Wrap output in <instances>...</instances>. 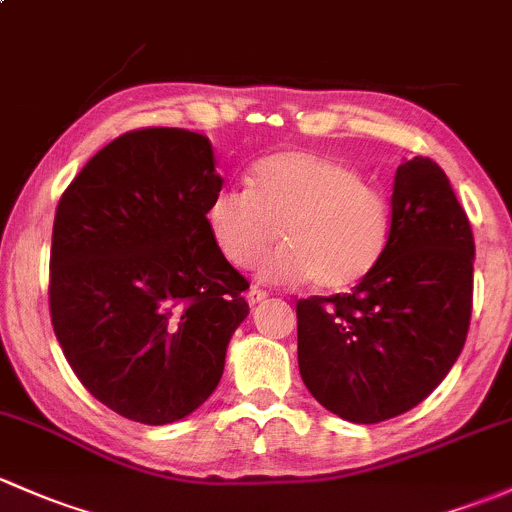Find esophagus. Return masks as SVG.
<instances>
[{"mask_svg": "<svg viewBox=\"0 0 512 512\" xmlns=\"http://www.w3.org/2000/svg\"><path fill=\"white\" fill-rule=\"evenodd\" d=\"M265 299H267V292L260 287H250V292H247V301H250L252 306L260 304V301H265Z\"/></svg>", "mask_w": 512, "mask_h": 512, "instance_id": "1", "label": "esophagus"}]
</instances>
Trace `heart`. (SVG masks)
Wrapping results in <instances>:
<instances>
[{"label": "heart", "mask_w": 512, "mask_h": 512, "mask_svg": "<svg viewBox=\"0 0 512 512\" xmlns=\"http://www.w3.org/2000/svg\"><path fill=\"white\" fill-rule=\"evenodd\" d=\"M208 228L220 255L250 267L282 235L287 245L260 262L274 282L311 279L321 292H346L383 260L392 230L390 198L348 161L277 152L250 169V188L228 184L208 201Z\"/></svg>", "instance_id": "obj_1"}]
</instances>
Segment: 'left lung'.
<instances>
[{"label": "left lung", "instance_id": "obj_1", "mask_svg": "<svg viewBox=\"0 0 512 512\" xmlns=\"http://www.w3.org/2000/svg\"><path fill=\"white\" fill-rule=\"evenodd\" d=\"M383 260L351 294L297 301L299 373L338 417L378 424L417 407L466 343L473 233L437 161L397 169Z\"/></svg>", "mask_w": 512, "mask_h": 512}]
</instances>
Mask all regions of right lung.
Segmentation results:
<instances>
[{
  "instance_id": "1",
  "label": "right lung",
  "mask_w": 512,
  "mask_h": 512,
  "mask_svg": "<svg viewBox=\"0 0 512 512\" xmlns=\"http://www.w3.org/2000/svg\"><path fill=\"white\" fill-rule=\"evenodd\" d=\"M218 188L203 134L142 127L102 147L58 201L53 331L85 390L132 422L169 424L201 407L250 311V282L208 228Z\"/></svg>"
}]
</instances>
